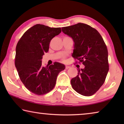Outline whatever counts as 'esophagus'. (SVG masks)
I'll return each instance as SVG.
<instances>
[{
	"label": "esophagus",
	"mask_w": 124,
	"mask_h": 124,
	"mask_svg": "<svg viewBox=\"0 0 124 124\" xmlns=\"http://www.w3.org/2000/svg\"><path fill=\"white\" fill-rule=\"evenodd\" d=\"M70 67L69 66H66V69H67V70H68V69L70 68Z\"/></svg>",
	"instance_id": "obj_1"
}]
</instances>
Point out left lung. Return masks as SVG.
Here are the masks:
<instances>
[{
  "label": "left lung",
  "instance_id": "1",
  "mask_svg": "<svg viewBox=\"0 0 124 124\" xmlns=\"http://www.w3.org/2000/svg\"><path fill=\"white\" fill-rule=\"evenodd\" d=\"M62 31L74 41L73 57L85 66L71 79L72 86L81 95H93L103 84L109 70L106 44L99 32L86 24L79 23L62 27Z\"/></svg>",
  "mask_w": 124,
  "mask_h": 124
}]
</instances>
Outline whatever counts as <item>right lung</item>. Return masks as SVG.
<instances>
[{"label": "right lung", "instance_id": "add662e5", "mask_svg": "<svg viewBox=\"0 0 124 124\" xmlns=\"http://www.w3.org/2000/svg\"><path fill=\"white\" fill-rule=\"evenodd\" d=\"M61 32V28L37 24L25 32L16 47L15 64L20 78L29 91L44 95L54 89L56 79L65 66L58 62L42 66L41 60L49 51L51 39Z\"/></svg>", "mask_w": 124, "mask_h": 124}]
</instances>
